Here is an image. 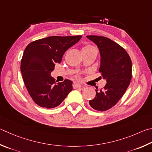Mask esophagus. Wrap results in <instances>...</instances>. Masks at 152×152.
<instances>
[{
  "mask_svg": "<svg viewBox=\"0 0 152 152\" xmlns=\"http://www.w3.org/2000/svg\"><path fill=\"white\" fill-rule=\"evenodd\" d=\"M73 88H74V89H77V88H81V85L78 83H76V82H74V83L73 84Z\"/></svg>",
  "mask_w": 152,
  "mask_h": 152,
  "instance_id": "1",
  "label": "esophagus"
}]
</instances>
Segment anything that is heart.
Wrapping results in <instances>:
<instances>
[{
	"mask_svg": "<svg viewBox=\"0 0 152 152\" xmlns=\"http://www.w3.org/2000/svg\"><path fill=\"white\" fill-rule=\"evenodd\" d=\"M92 48H94L92 46L88 45L85 46L84 47L82 48V50H90V49H92Z\"/></svg>",
	"mask_w": 152,
	"mask_h": 152,
	"instance_id": "b5f03b06",
	"label": "heart"
}]
</instances>
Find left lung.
I'll use <instances>...</instances> for the list:
<instances>
[{
  "label": "left lung",
  "instance_id": "1",
  "mask_svg": "<svg viewBox=\"0 0 152 152\" xmlns=\"http://www.w3.org/2000/svg\"><path fill=\"white\" fill-rule=\"evenodd\" d=\"M87 38L99 48L101 56L99 72L107 82L103 89L96 90L95 98L89 104L96 110L106 111L118 103L130 83L132 61L126 50L110 38L95 35Z\"/></svg>",
  "mask_w": 152,
  "mask_h": 152
}]
</instances>
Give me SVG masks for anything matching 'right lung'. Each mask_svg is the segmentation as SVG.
Segmentation results:
<instances>
[{"instance_id": "1", "label": "right lung", "mask_w": 152, "mask_h": 152, "mask_svg": "<svg viewBox=\"0 0 152 152\" xmlns=\"http://www.w3.org/2000/svg\"><path fill=\"white\" fill-rule=\"evenodd\" d=\"M81 38L53 36L33 41L24 50L20 71L30 97L39 106L53 108L59 106L72 90L71 80L57 83L50 73L55 64L61 62L64 52Z\"/></svg>"}]
</instances>
